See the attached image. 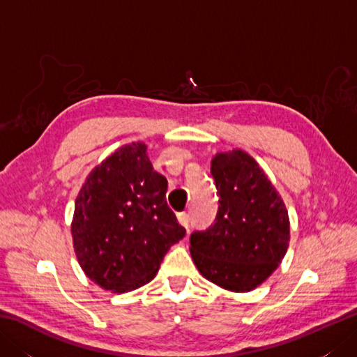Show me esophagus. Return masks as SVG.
<instances>
[{"mask_svg":"<svg viewBox=\"0 0 357 357\" xmlns=\"http://www.w3.org/2000/svg\"><path fill=\"white\" fill-rule=\"evenodd\" d=\"M178 221L179 224L185 227V229H188V224H190V219H188V215L185 213V211H181V213H178Z\"/></svg>","mask_w":357,"mask_h":357,"instance_id":"obj_1","label":"esophagus"}]
</instances>
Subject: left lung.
Listing matches in <instances>:
<instances>
[{
	"mask_svg": "<svg viewBox=\"0 0 357 357\" xmlns=\"http://www.w3.org/2000/svg\"><path fill=\"white\" fill-rule=\"evenodd\" d=\"M219 195L215 222L190 234V253L204 278L231 291L262 284L284 259L288 213L276 188L242 150L211 161Z\"/></svg>",
	"mask_w": 357,
	"mask_h": 357,
	"instance_id": "1",
	"label": "left lung"
}]
</instances>
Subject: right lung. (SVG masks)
<instances>
[{
    "label": "right lung",
    "instance_id": "add662e5",
    "mask_svg": "<svg viewBox=\"0 0 357 357\" xmlns=\"http://www.w3.org/2000/svg\"><path fill=\"white\" fill-rule=\"evenodd\" d=\"M146 144L118 149L95 167L75 202L72 236L86 275L104 290L132 291L155 278L185 229L167 206V179Z\"/></svg>",
    "mask_w": 357,
    "mask_h": 357
}]
</instances>
